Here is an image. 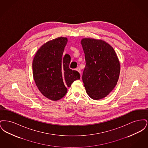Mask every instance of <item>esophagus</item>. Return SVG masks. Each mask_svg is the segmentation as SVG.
Instances as JSON below:
<instances>
[{
    "instance_id": "34e87169",
    "label": "esophagus",
    "mask_w": 148,
    "mask_h": 148,
    "mask_svg": "<svg viewBox=\"0 0 148 148\" xmlns=\"http://www.w3.org/2000/svg\"><path fill=\"white\" fill-rule=\"evenodd\" d=\"M76 71H77L79 73H81V71H80V68H79V67H77V68Z\"/></svg>"
}]
</instances>
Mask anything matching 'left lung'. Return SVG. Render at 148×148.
<instances>
[{
    "instance_id": "1",
    "label": "left lung",
    "mask_w": 148,
    "mask_h": 148,
    "mask_svg": "<svg viewBox=\"0 0 148 148\" xmlns=\"http://www.w3.org/2000/svg\"><path fill=\"white\" fill-rule=\"evenodd\" d=\"M81 44L85 54V67L82 80L88 95L94 100L106 97L117 84L120 65L113 47L92 38H83Z\"/></svg>"
}]
</instances>
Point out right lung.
Returning <instances> with one entry per match:
<instances>
[{
	"instance_id": "1",
	"label": "right lung",
	"mask_w": 148,
	"mask_h": 148,
	"mask_svg": "<svg viewBox=\"0 0 148 148\" xmlns=\"http://www.w3.org/2000/svg\"><path fill=\"white\" fill-rule=\"evenodd\" d=\"M68 39L59 37L45 43L33 59V74L36 85L46 98L53 101L62 98L74 81L80 79L77 71L69 68L71 56H63Z\"/></svg>"
}]
</instances>
